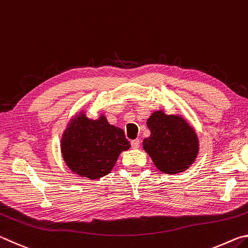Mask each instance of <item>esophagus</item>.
Here are the masks:
<instances>
[{"label":"esophagus","instance_id":"34e87169","mask_svg":"<svg viewBox=\"0 0 248 248\" xmlns=\"http://www.w3.org/2000/svg\"><path fill=\"white\" fill-rule=\"evenodd\" d=\"M131 146L133 149H138L140 146V140L139 139H136V140H132L131 141Z\"/></svg>","mask_w":248,"mask_h":248}]
</instances>
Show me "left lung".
<instances>
[{
    "label": "left lung",
    "mask_w": 248,
    "mask_h": 248,
    "mask_svg": "<svg viewBox=\"0 0 248 248\" xmlns=\"http://www.w3.org/2000/svg\"><path fill=\"white\" fill-rule=\"evenodd\" d=\"M146 125L151 136L142 144L158 170L174 175L194 164L199 152L198 136L182 116L157 110L152 112Z\"/></svg>",
    "instance_id": "1"
}]
</instances>
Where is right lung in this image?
Masks as SVG:
<instances>
[{
  "label": "right lung",
  "mask_w": 248,
  "mask_h": 248,
  "mask_svg": "<svg viewBox=\"0 0 248 248\" xmlns=\"http://www.w3.org/2000/svg\"><path fill=\"white\" fill-rule=\"evenodd\" d=\"M130 149L123 129L106 117L91 119L81 111L70 120L61 138V153L74 174L98 179L114 169L119 154Z\"/></svg>",
  "instance_id": "1"
}]
</instances>
